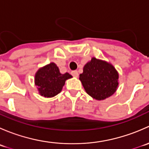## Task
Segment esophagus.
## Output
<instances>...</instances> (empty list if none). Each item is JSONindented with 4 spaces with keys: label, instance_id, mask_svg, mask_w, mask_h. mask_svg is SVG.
<instances>
[{
    "label": "esophagus",
    "instance_id": "1",
    "mask_svg": "<svg viewBox=\"0 0 149 149\" xmlns=\"http://www.w3.org/2000/svg\"><path fill=\"white\" fill-rule=\"evenodd\" d=\"M71 74L72 76H74V77L76 78L79 77V73H78V71H76V70H73V71H72Z\"/></svg>",
    "mask_w": 149,
    "mask_h": 149
}]
</instances>
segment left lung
<instances>
[{
    "label": "left lung",
    "instance_id": "left-lung-1",
    "mask_svg": "<svg viewBox=\"0 0 149 149\" xmlns=\"http://www.w3.org/2000/svg\"><path fill=\"white\" fill-rule=\"evenodd\" d=\"M79 80L88 95L101 101L113 95L117 91L119 73L110 63L93 57L84 66Z\"/></svg>",
    "mask_w": 149,
    "mask_h": 149
}]
</instances>
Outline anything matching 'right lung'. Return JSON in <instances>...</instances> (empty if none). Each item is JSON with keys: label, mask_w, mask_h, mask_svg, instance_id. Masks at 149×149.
<instances>
[{"label": "right lung", "mask_w": 149, "mask_h": 149, "mask_svg": "<svg viewBox=\"0 0 149 149\" xmlns=\"http://www.w3.org/2000/svg\"><path fill=\"white\" fill-rule=\"evenodd\" d=\"M73 76L68 73H60L55 63L40 68L34 75V84L42 97L51 98L62 91L65 81Z\"/></svg>", "instance_id": "right-lung-1"}]
</instances>
